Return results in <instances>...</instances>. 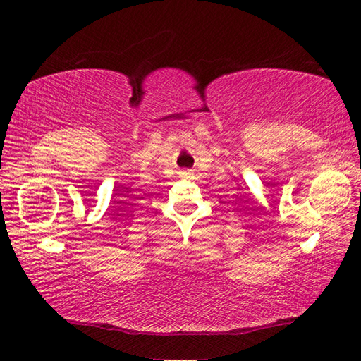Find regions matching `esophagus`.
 <instances>
[{
	"mask_svg": "<svg viewBox=\"0 0 361 361\" xmlns=\"http://www.w3.org/2000/svg\"><path fill=\"white\" fill-rule=\"evenodd\" d=\"M181 175L183 176H190V175H192V171H189V169H188V171H183Z\"/></svg>",
	"mask_w": 361,
	"mask_h": 361,
	"instance_id": "obj_1",
	"label": "esophagus"
}]
</instances>
